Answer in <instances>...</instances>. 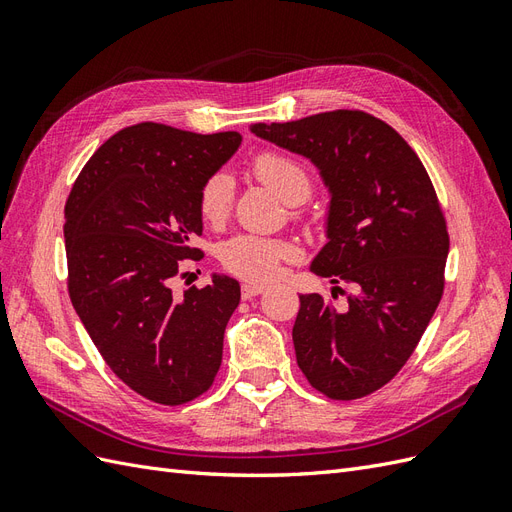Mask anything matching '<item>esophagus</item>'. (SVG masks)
Listing matches in <instances>:
<instances>
[{
	"label": "esophagus",
	"instance_id": "34e87169",
	"mask_svg": "<svg viewBox=\"0 0 512 512\" xmlns=\"http://www.w3.org/2000/svg\"><path fill=\"white\" fill-rule=\"evenodd\" d=\"M265 288L267 286H262V284H243L241 286V297L247 301V299H254V297H258V294H262L265 292Z\"/></svg>",
	"mask_w": 512,
	"mask_h": 512
}]
</instances>
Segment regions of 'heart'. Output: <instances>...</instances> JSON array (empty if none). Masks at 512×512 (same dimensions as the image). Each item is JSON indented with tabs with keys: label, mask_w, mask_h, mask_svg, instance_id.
Here are the masks:
<instances>
[{
	"label": "heart",
	"mask_w": 512,
	"mask_h": 512,
	"mask_svg": "<svg viewBox=\"0 0 512 512\" xmlns=\"http://www.w3.org/2000/svg\"><path fill=\"white\" fill-rule=\"evenodd\" d=\"M254 175L280 194L286 203H301L312 192V175L307 166L280 151H260L252 160ZM235 200V181L228 173L211 175L198 194V209L203 220L218 226L232 209ZM297 256L294 245L282 239L260 235H235L220 245V262L232 275L247 282H269L280 273L282 262Z\"/></svg>",
	"instance_id": "b5f03b06"
}]
</instances>
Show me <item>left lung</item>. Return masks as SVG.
Returning a JSON list of instances; mask_svg holds the SVG:
<instances>
[{
  "label": "left lung",
  "instance_id": "obj_1",
  "mask_svg": "<svg viewBox=\"0 0 512 512\" xmlns=\"http://www.w3.org/2000/svg\"><path fill=\"white\" fill-rule=\"evenodd\" d=\"M250 130L320 170L331 194L329 241L309 269L352 284L346 309L301 294L297 363L331 399L374 393L406 365L444 292L448 232L427 170L389 123L363 111Z\"/></svg>",
  "mask_w": 512,
  "mask_h": 512
}]
</instances>
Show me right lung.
Listing matches in <instances>:
<instances>
[{
  "mask_svg": "<svg viewBox=\"0 0 512 512\" xmlns=\"http://www.w3.org/2000/svg\"><path fill=\"white\" fill-rule=\"evenodd\" d=\"M239 145V132L136 123L89 158L68 196L70 301L113 374L162 406L209 391L222 365L239 282L215 273L175 297L170 280L203 256L198 194Z\"/></svg>",
  "mask_w": 512,
  "mask_h": 512,
  "instance_id": "1",
  "label": "right lung"
}]
</instances>
